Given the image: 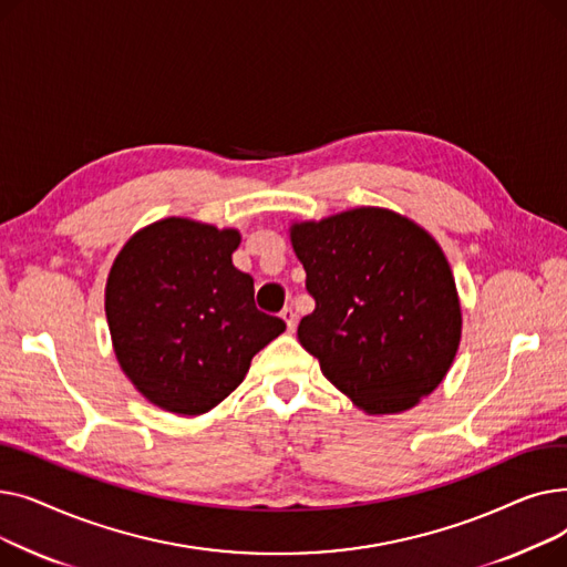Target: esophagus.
<instances>
[{"label":"esophagus","instance_id":"34e87169","mask_svg":"<svg viewBox=\"0 0 567 567\" xmlns=\"http://www.w3.org/2000/svg\"><path fill=\"white\" fill-rule=\"evenodd\" d=\"M280 317L285 319V323H287V329L289 331H293L296 329V312L291 310V306H287V308H282V312H280Z\"/></svg>","mask_w":567,"mask_h":567}]
</instances>
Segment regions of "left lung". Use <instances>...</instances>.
Returning a JSON list of instances; mask_svg holds the SVG:
<instances>
[{
    "instance_id": "obj_1",
    "label": "left lung",
    "mask_w": 567,
    "mask_h": 567,
    "mask_svg": "<svg viewBox=\"0 0 567 567\" xmlns=\"http://www.w3.org/2000/svg\"><path fill=\"white\" fill-rule=\"evenodd\" d=\"M315 310L299 342L368 413H398L449 372L462 333L451 266L434 238L385 208L291 227Z\"/></svg>"
}]
</instances>
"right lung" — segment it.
Returning a JSON list of instances; mask_svg holds the SVG:
<instances>
[{"label": "right lung", "mask_w": 567, "mask_h": 567, "mask_svg": "<svg viewBox=\"0 0 567 567\" xmlns=\"http://www.w3.org/2000/svg\"><path fill=\"white\" fill-rule=\"evenodd\" d=\"M238 241L236 229L167 218L114 259L105 312L118 365L165 411L214 409L285 331L280 317L257 310L252 278L231 264Z\"/></svg>", "instance_id": "1"}]
</instances>
